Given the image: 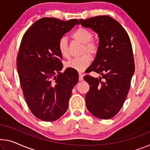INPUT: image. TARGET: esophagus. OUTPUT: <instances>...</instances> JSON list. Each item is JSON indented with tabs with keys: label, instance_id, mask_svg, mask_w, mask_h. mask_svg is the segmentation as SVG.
<instances>
[{
	"label": "esophagus",
	"instance_id": "1",
	"mask_svg": "<svg viewBox=\"0 0 150 150\" xmlns=\"http://www.w3.org/2000/svg\"><path fill=\"white\" fill-rule=\"evenodd\" d=\"M83 76H84V75H83L82 73H79V80L80 81H82Z\"/></svg>",
	"mask_w": 150,
	"mask_h": 150
}]
</instances>
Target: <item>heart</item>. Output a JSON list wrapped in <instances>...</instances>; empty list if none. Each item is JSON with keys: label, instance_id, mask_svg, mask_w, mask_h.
Segmentation results:
<instances>
[{"label": "heart", "instance_id": "1", "mask_svg": "<svg viewBox=\"0 0 150 150\" xmlns=\"http://www.w3.org/2000/svg\"><path fill=\"white\" fill-rule=\"evenodd\" d=\"M74 40L83 44L82 53L88 52L91 54H95L98 51V45L92 40L93 34L89 30L82 28L77 29L72 34ZM58 49L62 57L68 58L70 56L68 52V42L66 38H62L58 43ZM91 62V57L88 54H85L80 57H75L66 63L68 68L73 69L78 72H82L88 67Z\"/></svg>", "mask_w": 150, "mask_h": 150}]
</instances>
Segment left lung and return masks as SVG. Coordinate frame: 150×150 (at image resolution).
Here are the masks:
<instances>
[{
  "label": "left lung",
  "mask_w": 150,
  "mask_h": 150,
  "mask_svg": "<svg viewBox=\"0 0 150 150\" xmlns=\"http://www.w3.org/2000/svg\"><path fill=\"white\" fill-rule=\"evenodd\" d=\"M80 22L83 27L95 31L99 38L96 57L87 73L93 71L102 78L88 74L84 76L90 85L85 97L86 108L94 117L109 119L123 107L135 72L129 37L121 25L109 16L80 19Z\"/></svg>",
  "instance_id": "1"
}]
</instances>
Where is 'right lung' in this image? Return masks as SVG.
<instances>
[{
    "mask_svg": "<svg viewBox=\"0 0 150 150\" xmlns=\"http://www.w3.org/2000/svg\"><path fill=\"white\" fill-rule=\"evenodd\" d=\"M77 19L64 21L44 17L35 21L25 32L17 57L20 84L32 113L44 121H54L68 109L74 86L78 82L76 70L64 72L58 43L72 29Z\"/></svg>",
    "mask_w": 150,
    "mask_h": 150,
    "instance_id": "obj_1",
    "label": "right lung"
}]
</instances>
